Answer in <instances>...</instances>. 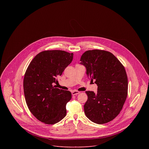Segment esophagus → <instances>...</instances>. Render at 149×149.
I'll return each instance as SVG.
<instances>
[{
    "label": "esophagus",
    "instance_id": "obj_1",
    "mask_svg": "<svg viewBox=\"0 0 149 149\" xmlns=\"http://www.w3.org/2000/svg\"><path fill=\"white\" fill-rule=\"evenodd\" d=\"M78 94H80V92L79 91H73L72 92V94L73 95H77Z\"/></svg>",
    "mask_w": 149,
    "mask_h": 149
}]
</instances>
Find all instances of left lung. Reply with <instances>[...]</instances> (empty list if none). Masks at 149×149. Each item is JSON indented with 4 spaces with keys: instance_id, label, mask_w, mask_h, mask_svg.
<instances>
[{
    "instance_id": "8db88e82",
    "label": "left lung",
    "mask_w": 149,
    "mask_h": 149,
    "mask_svg": "<svg viewBox=\"0 0 149 149\" xmlns=\"http://www.w3.org/2000/svg\"><path fill=\"white\" fill-rule=\"evenodd\" d=\"M80 64L86 68L91 81L95 80L97 91H86L88 100L84 105L87 117L97 124L115 118L123 109L128 91L124 67L111 52L94 49L85 52Z\"/></svg>"
}]
</instances>
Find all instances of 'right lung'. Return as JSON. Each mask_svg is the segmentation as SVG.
Listing matches in <instances>:
<instances>
[{"mask_svg": "<svg viewBox=\"0 0 149 149\" xmlns=\"http://www.w3.org/2000/svg\"><path fill=\"white\" fill-rule=\"evenodd\" d=\"M73 55L64 51H45L29 63L24 79V95L29 110L41 122L54 124L66 116L71 93L53 85L70 64Z\"/></svg>", "mask_w": 149, "mask_h": 149, "instance_id": "add662e5", "label": "right lung"}]
</instances>
